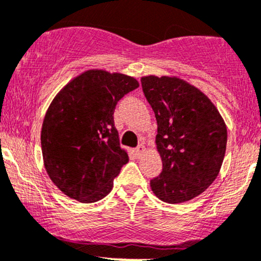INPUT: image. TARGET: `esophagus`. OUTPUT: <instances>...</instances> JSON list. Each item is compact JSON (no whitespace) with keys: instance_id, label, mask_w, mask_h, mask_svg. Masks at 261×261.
Here are the masks:
<instances>
[{"instance_id":"obj_1","label":"esophagus","mask_w":261,"mask_h":261,"mask_svg":"<svg viewBox=\"0 0 261 261\" xmlns=\"http://www.w3.org/2000/svg\"><path fill=\"white\" fill-rule=\"evenodd\" d=\"M145 150H146V149H145V146H144V145H142V144H140L139 146L136 147V149H135V153H136V155H138V156H141L142 153L145 152Z\"/></svg>"}]
</instances>
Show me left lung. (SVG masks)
Instances as JSON below:
<instances>
[{
	"instance_id": "1",
	"label": "left lung",
	"mask_w": 261,
	"mask_h": 261,
	"mask_svg": "<svg viewBox=\"0 0 261 261\" xmlns=\"http://www.w3.org/2000/svg\"><path fill=\"white\" fill-rule=\"evenodd\" d=\"M141 86L155 112L156 146L163 160V171L150 180L151 190L170 204L189 201L218 176L226 150V126L209 97L188 82L145 76Z\"/></svg>"
}]
</instances>
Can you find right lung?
Wrapping results in <instances>:
<instances>
[{
  "instance_id": "right-lung-1",
  "label": "right lung",
  "mask_w": 261,
  "mask_h": 261,
  "mask_svg": "<svg viewBox=\"0 0 261 261\" xmlns=\"http://www.w3.org/2000/svg\"><path fill=\"white\" fill-rule=\"evenodd\" d=\"M138 87L127 75L89 70L54 98L42 123L41 149L48 176L65 195L96 202L111 191L128 161L120 147L114 111Z\"/></svg>"
}]
</instances>
